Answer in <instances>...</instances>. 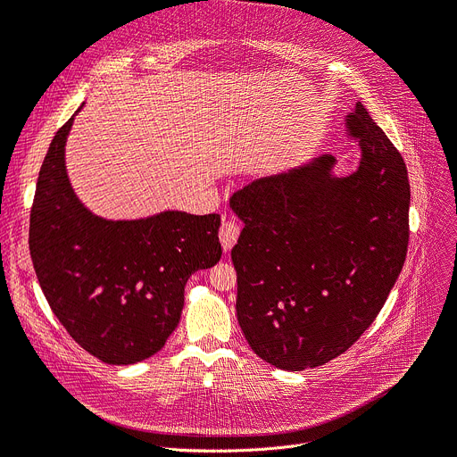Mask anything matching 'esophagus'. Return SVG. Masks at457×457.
<instances>
[{"mask_svg": "<svg viewBox=\"0 0 457 457\" xmlns=\"http://www.w3.org/2000/svg\"><path fill=\"white\" fill-rule=\"evenodd\" d=\"M241 233V226L237 224L233 218H224L220 231H218V237H220V243L224 246V250H231V246L239 239Z\"/></svg>", "mask_w": 457, "mask_h": 457, "instance_id": "1", "label": "esophagus"}]
</instances>
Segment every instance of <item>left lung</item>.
Returning <instances> with one entry per match:
<instances>
[{
    "instance_id": "obj_1",
    "label": "left lung",
    "mask_w": 457,
    "mask_h": 457,
    "mask_svg": "<svg viewBox=\"0 0 457 457\" xmlns=\"http://www.w3.org/2000/svg\"><path fill=\"white\" fill-rule=\"evenodd\" d=\"M347 129L362 158L332 177L323 154L253 181L231 197L245 222L231 250L237 320L252 351L280 370L317 368L373 323L402 272L409 245L407 166L356 103Z\"/></svg>"
}]
</instances>
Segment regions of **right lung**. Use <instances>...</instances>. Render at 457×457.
Returning <instances> with one entry per match:
<instances>
[{"instance_id": "add662e5", "label": "right lung", "mask_w": 457, "mask_h": 457, "mask_svg": "<svg viewBox=\"0 0 457 457\" xmlns=\"http://www.w3.org/2000/svg\"><path fill=\"white\" fill-rule=\"evenodd\" d=\"M74 115L55 132L38 171L31 262L54 315L78 345L106 364L142 362L179 325L188 278L222 257L220 214L166 211L117 222L91 214L65 170Z\"/></svg>"}]
</instances>
